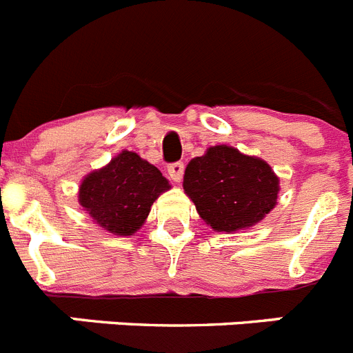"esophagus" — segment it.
<instances>
[{
	"label": "esophagus",
	"instance_id": "obj_1",
	"mask_svg": "<svg viewBox=\"0 0 353 353\" xmlns=\"http://www.w3.org/2000/svg\"><path fill=\"white\" fill-rule=\"evenodd\" d=\"M183 174H185V165L181 163V161H176V163L168 165V176L174 183H179L183 179Z\"/></svg>",
	"mask_w": 353,
	"mask_h": 353
}]
</instances>
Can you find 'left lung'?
I'll use <instances>...</instances> for the list:
<instances>
[{
    "mask_svg": "<svg viewBox=\"0 0 353 353\" xmlns=\"http://www.w3.org/2000/svg\"><path fill=\"white\" fill-rule=\"evenodd\" d=\"M183 188L199 216L229 234L261 222L277 206L281 186L265 159L222 143L186 165Z\"/></svg>",
    "mask_w": 353,
    "mask_h": 353,
    "instance_id": "obj_1",
    "label": "left lung"
}]
</instances>
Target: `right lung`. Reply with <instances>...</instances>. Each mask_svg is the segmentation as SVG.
Wrapping results in <instances>:
<instances>
[{
    "instance_id": "add662e5",
    "label": "right lung",
    "mask_w": 353,
    "mask_h": 353,
    "mask_svg": "<svg viewBox=\"0 0 353 353\" xmlns=\"http://www.w3.org/2000/svg\"><path fill=\"white\" fill-rule=\"evenodd\" d=\"M170 190L154 165L133 151H122L110 163L83 177L79 206L104 231L131 236L145 223L152 202Z\"/></svg>"
}]
</instances>
